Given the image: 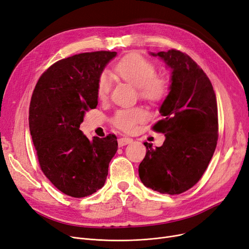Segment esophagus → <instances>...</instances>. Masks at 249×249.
I'll list each match as a JSON object with an SVG mask.
<instances>
[{
	"label": "esophagus",
	"instance_id": "obj_1",
	"mask_svg": "<svg viewBox=\"0 0 249 249\" xmlns=\"http://www.w3.org/2000/svg\"><path fill=\"white\" fill-rule=\"evenodd\" d=\"M132 142H133V140L129 139V138H120L117 141V143H118V146H120V147H124V146H125L129 143H132Z\"/></svg>",
	"mask_w": 249,
	"mask_h": 249
}]
</instances>
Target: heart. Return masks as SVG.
Segmentation results:
<instances>
[{
	"label": "heart",
	"mask_w": 249,
	"mask_h": 249,
	"mask_svg": "<svg viewBox=\"0 0 249 249\" xmlns=\"http://www.w3.org/2000/svg\"><path fill=\"white\" fill-rule=\"evenodd\" d=\"M115 72L124 81L138 88L141 98L150 102H160L166 96L167 85L163 78L156 76V69L151 62L138 53L124 56L115 65ZM111 89V79L106 72H102L96 83L97 96L104 99ZM147 118L146 111L141 107L118 109L112 116V124L123 132H133L136 125Z\"/></svg>",
	"instance_id": "obj_1"
}]
</instances>
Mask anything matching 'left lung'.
<instances>
[{
    "instance_id": "1",
    "label": "left lung",
    "mask_w": 249,
    "mask_h": 249,
    "mask_svg": "<svg viewBox=\"0 0 249 249\" xmlns=\"http://www.w3.org/2000/svg\"><path fill=\"white\" fill-rule=\"evenodd\" d=\"M171 69L168 95L160 106L162 120L152 127L165 135L161 147L147 148L139 166L145 186L179 195L203 176L218 141V108L212 83L191 56L179 51L150 53Z\"/></svg>"
}]
</instances>
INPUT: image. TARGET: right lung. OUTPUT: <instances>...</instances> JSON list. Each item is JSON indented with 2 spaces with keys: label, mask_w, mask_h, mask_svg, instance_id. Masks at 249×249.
Masks as SVG:
<instances>
[{
  "label": "right lung",
  "mask_w": 249,
  "mask_h": 249,
  "mask_svg": "<svg viewBox=\"0 0 249 249\" xmlns=\"http://www.w3.org/2000/svg\"><path fill=\"white\" fill-rule=\"evenodd\" d=\"M115 52L75 54L54 63L40 76L29 107V128L40 168L62 193L84 197L106 180L117 151L115 135L90 141L79 127L98 104L96 83Z\"/></svg>",
  "instance_id": "obj_1"
}]
</instances>
